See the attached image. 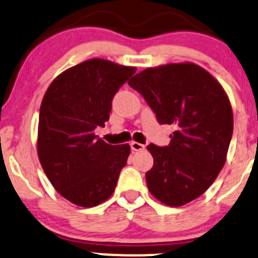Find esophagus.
Here are the masks:
<instances>
[{
	"label": "esophagus",
	"instance_id": "obj_1",
	"mask_svg": "<svg viewBox=\"0 0 258 258\" xmlns=\"http://www.w3.org/2000/svg\"><path fill=\"white\" fill-rule=\"evenodd\" d=\"M130 146H131V149L134 152H140V151H143V149H144V144L138 143V142H131V143H130Z\"/></svg>",
	"mask_w": 258,
	"mask_h": 258
}]
</instances>
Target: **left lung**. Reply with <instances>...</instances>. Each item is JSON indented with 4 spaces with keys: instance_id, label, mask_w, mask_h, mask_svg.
Listing matches in <instances>:
<instances>
[{
    "instance_id": "8db88e82",
    "label": "left lung",
    "mask_w": 258,
    "mask_h": 258,
    "mask_svg": "<svg viewBox=\"0 0 258 258\" xmlns=\"http://www.w3.org/2000/svg\"><path fill=\"white\" fill-rule=\"evenodd\" d=\"M128 86L160 124H172L168 146L151 143L154 159L147 186L160 202L180 207L207 191L225 164L233 136V110L217 79L195 63L144 70Z\"/></svg>"
}]
</instances>
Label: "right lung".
I'll list each match as a JSON object with an SVG mask.
<instances>
[{"mask_svg": "<svg viewBox=\"0 0 258 258\" xmlns=\"http://www.w3.org/2000/svg\"><path fill=\"white\" fill-rule=\"evenodd\" d=\"M135 72V67L93 58L61 73L45 93L39 159L56 191L75 205L94 207L115 191L131 148L104 142L94 131L105 126L112 99Z\"/></svg>", "mask_w": 258, "mask_h": 258, "instance_id": "add662e5", "label": "right lung"}]
</instances>
